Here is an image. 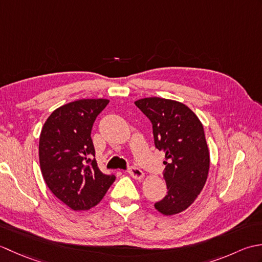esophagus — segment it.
<instances>
[{
  "mask_svg": "<svg viewBox=\"0 0 262 262\" xmlns=\"http://www.w3.org/2000/svg\"><path fill=\"white\" fill-rule=\"evenodd\" d=\"M128 173H129L136 180H141L144 178V172L141 169L136 168V166H132V168H129V170H128Z\"/></svg>",
  "mask_w": 262,
  "mask_h": 262,
  "instance_id": "34e87169",
  "label": "esophagus"
}]
</instances>
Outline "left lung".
I'll return each instance as SVG.
<instances>
[{
	"mask_svg": "<svg viewBox=\"0 0 262 262\" xmlns=\"http://www.w3.org/2000/svg\"><path fill=\"white\" fill-rule=\"evenodd\" d=\"M135 104L152 122L155 147L165 153L163 177L168 192L154 207L166 216L181 213L207 180L209 151L203 124L191 109L174 100L144 98Z\"/></svg>",
	"mask_w": 262,
	"mask_h": 262,
	"instance_id": "1",
	"label": "left lung"
}]
</instances>
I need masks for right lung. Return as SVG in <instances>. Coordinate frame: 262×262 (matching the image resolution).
<instances>
[{
	"label": "right lung",
	"mask_w": 262,
	"mask_h": 262,
	"mask_svg": "<svg viewBox=\"0 0 262 262\" xmlns=\"http://www.w3.org/2000/svg\"><path fill=\"white\" fill-rule=\"evenodd\" d=\"M107 99H81L54 110L39 138V163L47 187L73 210H88L113 185L116 177L98 168L91 138L93 122Z\"/></svg>",
	"instance_id": "right-lung-1"
}]
</instances>
